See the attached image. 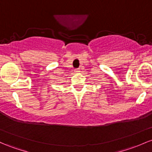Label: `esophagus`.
I'll use <instances>...</instances> for the list:
<instances>
[{"mask_svg":"<svg viewBox=\"0 0 152 152\" xmlns=\"http://www.w3.org/2000/svg\"><path fill=\"white\" fill-rule=\"evenodd\" d=\"M74 71H75V72H76V73H79V72H80V70H79V69H76Z\"/></svg>","mask_w":152,"mask_h":152,"instance_id":"1","label":"esophagus"}]
</instances>
